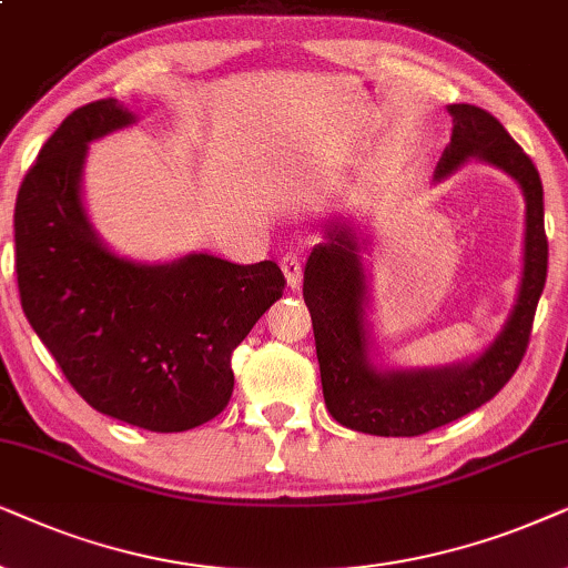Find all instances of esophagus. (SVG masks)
Wrapping results in <instances>:
<instances>
[{"mask_svg": "<svg viewBox=\"0 0 568 568\" xmlns=\"http://www.w3.org/2000/svg\"><path fill=\"white\" fill-rule=\"evenodd\" d=\"M280 267H283L285 277H288L291 288H298L301 277H304V256H301V252L283 254V260H280Z\"/></svg>", "mask_w": 568, "mask_h": 568, "instance_id": "obj_1", "label": "esophagus"}]
</instances>
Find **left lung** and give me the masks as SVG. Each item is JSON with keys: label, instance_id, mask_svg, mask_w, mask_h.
Here are the masks:
<instances>
[{"label": "left lung", "instance_id": "8db88e82", "mask_svg": "<svg viewBox=\"0 0 568 568\" xmlns=\"http://www.w3.org/2000/svg\"><path fill=\"white\" fill-rule=\"evenodd\" d=\"M452 142L436 176H447L467 158L498 165L519 181L527 200L525 272L517 306L494 345L467 366L442 372H376L366 361L363 329V264L345 229L308 256L304 301L312 314L324 403L339 426L374 436H420L478 410L511 379L530 345L542 285L548 275V236L542 223L540 173L501 121L470 103L449 105Z\"/></svg>", "mask_w": 568, "mask_h": 568}]
</instances>
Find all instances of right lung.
I'll return each mask as SVG.
<instances>
[{
  "instance_id": "add662e5",
  "label": "right lung",
  "mask_w": 568,
  "mask_h": 568,
  "mask_svg": "<svg viewBox=\"0 0 568 568\" xmlns=\"http://www.w3.org/2000/svg\"><path fill=\"white\" fill-rule=\"evenodd\" d=\"M116 98L80 105L51 134L14 202L20 304L74 392L98 413L158 434L221 415L231 355L283 296L275 262L192 254L134 264L98 244L80 205L88 142L130 124Z\"/></svg>"
}]
</instances>
